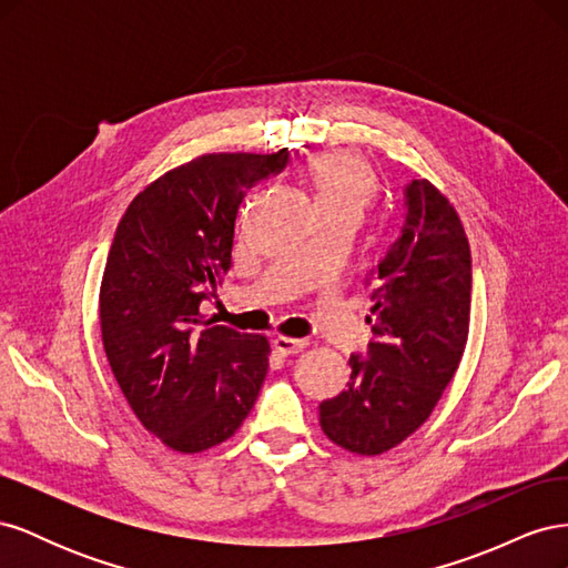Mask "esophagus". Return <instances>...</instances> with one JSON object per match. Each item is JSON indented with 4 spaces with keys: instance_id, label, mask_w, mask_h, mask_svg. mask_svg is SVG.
Wrapping results in <instances>:
<instances>
[{
    "instance_id": "esophagus-1",
    "label": "esophagus",
    "mask_w": 568,
    "mask_h": 568,
    "mask_svg": "<svg viewBox=\"0 0 568 568\" xmlns=\"http://www.w3.org/2000/svg\"><path fill=\"white\" fill-rule=\"evenodd\" d=\"M272 346H274V351L282 353V355H294V353H301L307 346V341L305 338H291V336H274Z\"/></svg>"
}]
</instances>
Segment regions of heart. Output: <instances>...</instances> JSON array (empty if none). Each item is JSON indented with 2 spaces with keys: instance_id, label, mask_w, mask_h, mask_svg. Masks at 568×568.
Masks as SVG:
<instances>
[{
  "instance_id": "heart-1",
  "label": "heart",
  "mask_w": 568,
  "mask_h": 568,
  "mask_svg": "<svg viewBox=\"0 0 568 568\" xmlns=\"http://www.w3.org/2000/svg\"><path fill=\"white\" fill-rule=\"evenodd\" d=\"M307 175L313 180L322 213L341 209L359 213L376 189L372 163L351 149L317 153L307 161Z\"/></svg>"
}]
</instances>
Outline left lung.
Here are the masks:
<instances>
[{
    "label": "left lung",
    "instance_id": "8db88e82",
    "mask_svg": "<svg viewBox=\"0 0 568 568\" xmlns=\"http://www.w3.org/2000/svg\"><path fill=\"white\" fill-rule=\"evenodd\" d=\"M365 286L374 338L351 355V382L320 405L326 438L355 455H382L432 415L469 336L471 253L455 205L428 180L405 189V225Z\"/></svg>",
    "mask_w": 568,
    "mask_h": 568
}]
</instances>
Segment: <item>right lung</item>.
Returning <instances> with one entry per match:
<instances>
[{"instance_id": "add662e5", "label": "right lung", "mask_w": 568, "mask_h": 568, "mask_svg": "<svg viewBox=\"0 0 568 568\" xmlns=\"http://www.w3.org/2000/svg\"><path fill=\"white\" fill-rule=\"evenodd\" d=\"M288 151L203 153L146 184L120 217L99 291L106 359L128 405L168 448L194 455L248 417L267 374L261 334L203 322L232 265L246 189Z\"/></svg>"}]
</instances>
